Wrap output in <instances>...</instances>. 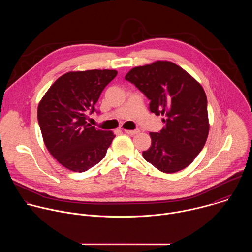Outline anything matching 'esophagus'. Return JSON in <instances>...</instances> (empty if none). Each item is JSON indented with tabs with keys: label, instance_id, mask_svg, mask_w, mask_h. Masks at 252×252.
Segmentation results:
<instances>
[{
	"label": "esophagus",
	"instance_id": "1",
	"mask_svg": "<svg viewBox=\"0 0 252 252\" xmlns=\"http://www.w3.org/2000/svg\"><path fill=\"white\" fill-rule=\"evenodd\" d=\"M125 132H126V133H127V134H130V135H134V134L138 133V132H139V130H138V129H133V130L126 129V130H125Z\"/></svg>",
	"mask_w": 252,
	"mask_h": 252
}]
</instances>
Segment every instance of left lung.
<instances>
[{
    "label": "left lung",
    "instance_id": "8db88e82",
    "mask_svg": "<svg viewBox=\"0 0 252 252\" xmlns=\"http://www.w3.org/2000/svg\"><path fill=\"white\" fill-rule=\"evenodd\" d=\"M125 79L150 100V111L165 116V126L150 132L152 146L143 158L158 170L173 173L189 166L208 135L207 98L200 86L177 64L158 61L131 68Z\"/></svg>",
    "mask_w": 252,
    "mask_h": 252
}]
</instances>
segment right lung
<instances>
[{"label": "right lung", "mask_w": 252, "mask_h": 252, "mask_svg": "<svg viewBox=\"0 0 252 252\" xmlns=\"http://www.w3.org/2000/svg\"><path fill=\"white\" fill-rule=\"evenodd\" d=\"M118 71H69L48 90L38 106V121L50 154L65 168L84 172L105 156L115 134L88 124L103 89Z\"/></svg>", "instance_id": "1"}]
</instances>
